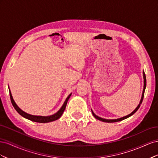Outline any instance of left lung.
Listing matches in <instances>:
<instances>
[{"instance_id": "1", "label": "left lung", "mask_w": 158, "mask_h": 158, "mask_svg": "<svg viewBox=\"0 0 158 158\" xmlns=\"http://www.w3.org/2000/svg\"><path fill=\"white\" fill-rule=\"evenodd\" d=\"M143 75H144V89H143V93H142V98H141V100H140V104L138 105V107L135 109V111H132L131 114H129L128 115H127V116H125V117H124L118 118V119H114V120H108V119H105V118H102L101 117H99L98 116L95 115V114L94 113V112L92 111V114H93L94 117L95 118H97V119H98V120L101 121H103V122H106V123H114V122H118V121H123V120H124V119H125V118H128L129 117H131V115H132L133 114H135L138 111V109H139V107L140 106V104L142 103V102L143 101V98H144V92H145V89H146V75H145L144 72V73H143Z\"/></svg>"}]
</instances>
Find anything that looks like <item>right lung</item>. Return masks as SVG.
Returning <instances> with one entry per match:
<instances>
[{"label": "right lung", "mask_w": 158, "mask_h": 158, "mask_svg": "<svg viewBox=\"0 0 158 158\" xmlns=\"http://www.w3.org/2000/svg\"><path fill=\"white\" fill-rule=\"evenodd\" d=\"M9 92H10V100H11V102H12V104L13 107H14V109H15L16 110V111L20 114V115H22V117H23L26 118H27L29 119V120L31 121H33V122H37V123H49V122H52V121H56L57 120V119L59 118L62 114H63L64 111L65 110V108H66V103H67V102L68 100L69 99V98L70 97L71 95V94L69 95V96L67 97V98L66 99L65 102L63 104V106H62V107L60 108V109L59 110V111L56 113L55 114H52V115H51V116H48V117H42V116H34V115H31V114H27L25 112H23L22 110H21L20 108H19L17 105L16 104V103L14 102V99L12 98V94L10 93V91L9 90Z\"/></svg>", "instance_id": "obj_1"}]
</instances>
